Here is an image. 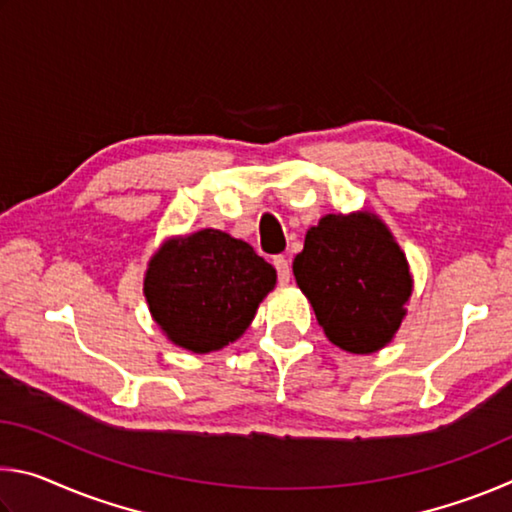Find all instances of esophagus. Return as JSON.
Masks as SVG:
<instances>
[{"label": "esophagus", "mask_w": 512, "mask_h": 512, "mask_svg": "<svg viewBox=\"0 0 512 512\" xmlns=\"http://www.w3.org/2000/svg\"><path fill=\"white\" fill-rule=\"evenodd\" d=\"M273 266L277 271V280H280V284H287L291 280V264L287 262V257H282V255L273 257Z\"/></svg>", "instance_id": "34e87169"}]
</instances>
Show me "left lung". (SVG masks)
<instances>
[{"instance_id":"1","label":"left lung","mask_w":512,"mask_h":512,"mask_svg":"<svg viewBox=\"0 0 512 512\" xmlns=\"http://www.w3.org/2000/svg\"><path fill=\"white\" fill-rule=\"evenodd\" d=\"M293 275L327 339L352 354L393 341L413 291L406 255L372 212L323 216L307 230Z\"/></svg>"}]
</instances>
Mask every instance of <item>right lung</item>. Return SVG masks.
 Masks as SVG:
<instances>
[{"label":"right lung","mask_w":512,"mask_h":512,"mask_svg":"<svg viewBox=\"0 0 512 512\" xmlns=\"http://www.w3.org/2000/svg\"><path fill=\"white\" fill-rule=\"evenodd\" d=\"M275 280L253 246L205 228L164 241L146 268L144 296L171 343L207 354L246 332Z\"/></svg>","instance_id":"1"}]
</instances>
